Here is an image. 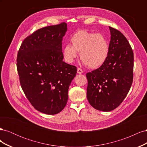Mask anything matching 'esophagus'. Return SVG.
<instances>
[{"label":"esophagus","mask_w":147,"mask_h":147,"mask_svg":"<svg viewBox=\"0 0 147 147\" xmlns=\"http://www.w3.org/2000/svg\"><path fill=\"white\" fill-rule=\"evenodd\" d=\"M83 72V70L82 69H80V68H78L77 69V73L78 74H81Z\"/></svg>","instance_id":"1"}]
</instances>
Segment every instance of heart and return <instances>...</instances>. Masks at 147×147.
Segmentation results:
<instances>
[{"label": "heart", "mask_w": 147, "mask_h": 147, "mask_svg": "<svg viewBox=\"0 0 147 147\" xmlns=\"http://www.w3.org/2000/svg\"><path fill=\"white\" fill-rule=\"evenodd\" d=\"M71 45H65L63 50L64 59L67 63H72L78 57L91 69H97L104 65L109 56V43L101 34L80 29L70 37Z\"/></svg>", "instance_id": "b5f03b06"}]
</instances>
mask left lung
<instances>
[{
  "label": "left lung",
  "mask_w": 147,
  "mask_h": 147,
  "mask_svg": "<svg viewBox=\"0 0 147 147\" xmlns=\"http://www.w3.org/2000/svg\"><path fill=\"white\" fill-rule=\"evenodd\" d=\"M110 51L99 68L86 74L87 99L97 110L110 112L121 104L133 80L134 54L129 43L119 30L109 27Z\"/></svg>",
  "instance_id": "obj_1"
}]
</instances>
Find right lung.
<instances>
[{"label": "right lung", "instance_id": "obj_1", "mask_svg": "<svg viewBox=\"0 0 147 147\" xmlns=\"http://www.w3.org/2000/svg\"><path fill=\"white\" fill-rule=\"evenodd\" d=\"M65 23L40 29L24 39L18 53L17 70L22 89L37 110L47 115L61 112L67 102L75 66L63 61Z\"/></svg>", "mask_w": 147, "mask_h": 147}]
</instances>
